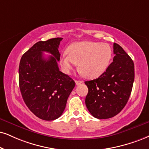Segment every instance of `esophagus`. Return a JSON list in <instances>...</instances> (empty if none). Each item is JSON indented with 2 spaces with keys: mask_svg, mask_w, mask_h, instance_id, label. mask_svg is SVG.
<instances>
[{
  "mask_svg": "<svg viewBox=\"0 0 149 149\" xmlns=\"http://www.w3.org/2000/svg\"><path fill=\"white\" fill-rule=\"evenodd\" d=\"M75 83H76L77 85H80V84H81L82 83H83V81H82L76 80V81H75Z\"/></svg>",
  "mask_w": 149,
  "mask_h": 149,
  "instance_id": "34e87169",
  "label": "esophagus"
}]
</instances>
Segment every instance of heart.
Instances as JSON below:
<instances>
[{"label": "heart", "mask_w": 149, "mask_h": 149, "mask_svg": "<svg viewBox=\"0 0 149 149\" xmlns=\"http://www.w3.org/2000/svg\"><path fill=\"white\" fill-rule=\"evenodd\" d=\"M112 56L111 47L106 43L93 41L75 42L61 55L60 63L69 73L78 63V70L86 78L100 76L106 71Z\"/></svg>", "instance_id": "1"}]
</instances>
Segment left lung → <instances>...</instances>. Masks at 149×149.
Returning a JSON list of instances; mask_svg holds the SVG:
<instances>
[{
  "instance_id": "left-lung-1",
  "label": "left lung",
  "mask_w": 149,
  "mask_h": 149,
  "mask_svg": "<svg viewBox=\"0 0 149 149\" xmlns=\"http://www.w3.org/2000/svg\"><path fill=\"white\" fill-rule=\"evenodd\" d=\"M113 61L97 79L86 81L88 93L86 105L97 119L111 118L120 113L128 102L135 78L134 63L124 49L113 44Z\"/></svg>"
}]
</instances>
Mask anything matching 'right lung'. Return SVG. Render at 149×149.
Masks as SVG:
<instances>
[{
	"mask_svg": "<svg viewBox=\"0 0 149 149\" xmlns=\"http://www.w3.org/2000/svg\"><path fill=\"white\" fill-rule=\"evenodd\" d=\"M62 38L38 41L21 58L18 81L22 97L29 109L38 118L57 119L65 110L75 82L59 70L58 46ZM51 55L44 57L42 52Z\"/></svg>",
	"mask_w": 149,
	"mask_h": 149,
	"instance_id": "1",
	"label": "right lung"
}]
</instances>
